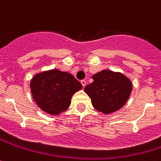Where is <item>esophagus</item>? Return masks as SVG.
Returning <instances> with one entry per match:
<instances>
[{"mask_svg":"<svg viewBox=\"0 0 161 161\" xmlns=\"http://www.w3.org/2000/svg\"><path fill=\"white\" fill-rule=\"evenodd\" d=\"M81 84H82L83 87H85V86H86V80H81Z\"/></svg>","mask_w":161,"mask_h":161,"instance_id":"34e87169","label":"esophagus"}]
</instances>
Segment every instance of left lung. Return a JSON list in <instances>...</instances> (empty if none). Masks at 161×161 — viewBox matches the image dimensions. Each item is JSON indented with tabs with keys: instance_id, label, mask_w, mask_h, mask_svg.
<instances>
[{
	"instance_id": "left-lung-1",
	"label": "left lung",
	"mask_w": 161,
	"mask_h": 161,
	"mask_svg": "<svg viewBox=\"0 0 161 161\" xmlns=\"http://www.w3.org/2000/svg\"><path fill=\"white\" fill-rule=\"evenodd\" d=\"M93 82L85 87L96 110L110 114L122 108L133 89L131 80L120 72L104 69L92 76Z\"/></svg>"
}]
</instances>
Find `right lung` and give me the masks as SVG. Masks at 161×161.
Returning <instances> with one entry per match:
<instances>
[{
	"label": "right lung",
	"instance_id": "add662e5",
	"mask_svg": "<svg viewBox=\"0 0 161 161\" xmlns=\"http://www.w3.org/2000/svg\"><path fill=\"white\" fill-rule=\"evenodd\" d=\"M83 88L80 82L68 72L51 69L37 73L30 81V89L37 106L56 116L69 107L71 98Z\"/></svg>",
	"mask_w": 161,
	"mask_h": 161
}]
</instances>
